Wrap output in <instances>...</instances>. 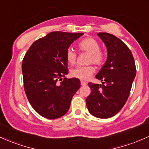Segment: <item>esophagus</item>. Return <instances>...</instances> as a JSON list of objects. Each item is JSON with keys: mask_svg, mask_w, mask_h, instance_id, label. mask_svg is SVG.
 <instances>
[{"mask_svg": "<svg viewBox=\"0 0 149 149\" xmlns=\"http://www.w3.org/2000/svg\"><path fill=\"white\" fill-rule=\"evenodd\" d=\"M81 86H86V85H87V83H86V82H85V81H81Z\"/></svg>", "mask_w": 149, "mask_h": 149, "instance_id": "34e87169", "label": "esophagus"}]
</instances>
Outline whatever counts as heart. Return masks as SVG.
I'll return each instance as SVG.
<instances>
[{"label": "heart", "instance_id": "1", "mask_svg": "<svg viewBox=\"0 0 149 149\" xmlns=\"http://www.w3.org/2000/svg\"><path fill=\"white\" fill-rule=\"evenodd\" d=\"M78 49L82 52L90 53L88 62L96 65H101L103 63L104 56L102 52L100 51L98 42L91 37H86L78 43ZM66 58L67 61L71 65H73L76 61L77 54L72 47H69L66 51ZM95 72V69L93 66H78L73 68L71 71L72 77L78 78L83 81H86L91 77Z\"/></svg>", "mask_w": 149, "mask_h": 149}]
</instances>
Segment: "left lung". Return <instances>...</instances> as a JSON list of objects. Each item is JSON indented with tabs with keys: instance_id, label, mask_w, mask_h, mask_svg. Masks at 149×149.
<instances>
[{
	"instance_id": "left-lung-1",
	"label": "left lung",
	"mask_w": 149,
	"mask_h": 149,
	"mask_svg": "<svg viewBox=\"0 0 149 149\" xmlns=\"http://www.w3.org/2000/svg\"><path fill=\"white\" fill-rule=\"evenodd\" d=\"M97 35L106 46L107 57L95 76L102 84L88 83L91 93L86 98V104L94 117L107 119L124 107L136 71L132 52L122 40L106 32H100Z\"/></svg>"
}]
</instances>
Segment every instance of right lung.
Masks as SVG:
<instances>
[{
	"label": "right lung",
	"mask_w": 149,
	"mask_h": 149,
	"mask_svg": "<svg viewBox=\"0 0 149 149\" xmlns=\"http://www.w3.org/2000/svg\"><path fill=\"white\" fill-rule=\"evenodd\" d=\"M83 35L50 32L35 41L24 55L22 64L24 91L33 109L45 118L53 120L64 115L81 87L79 79H67L65 75L68 73L66 51Z\"/></svg>",
	"instance_id": "add662e5"
}]
</instances>
